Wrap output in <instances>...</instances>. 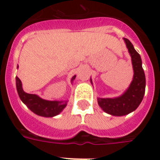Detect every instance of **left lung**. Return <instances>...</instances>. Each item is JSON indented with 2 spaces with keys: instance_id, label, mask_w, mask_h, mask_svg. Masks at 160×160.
<instances>
[{
  "instance_id": "1",
  "label": "left lung",
  "mask_w": 160,
  "mask_h": 160,
  "mask_svg": "<svg viewBox=\"0 0 160 160\" xmlns=\"http://www.w3.org/2000/svg\"><path fill=\"white\" fill-rule=\"evenodd\" d=\"M124 40L131 56L134 69L133 80L126 91L119 97L98 98L100 108L107 114L114 116H123L135 110L140 105L145 92V75L142 67L141 57L134 50L131 42L126 38Z\"/></svg>"
}]
</instances>
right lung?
<instances>
[{
	"mask_svg": "<svg viewBox=\"0 0 160 160\" xmlns=\"http://www.w3.org/2000/svg\"><path fill=\"white\" fill-rule=\"evenodd\" d=\"M75 78V75H74L71 81ZM16 90L21 101L37 115L43 117L55 116L60 114L67 105V101H50L41 99L38 95L26 93L22 89L21 80L17 76L16 77Z\"/></svg>",
	"mask_w": 160,
	"mask_h": 160,
	"instance_id": "right-lung-1",
	"label": "right lung"
}]
</instances>
